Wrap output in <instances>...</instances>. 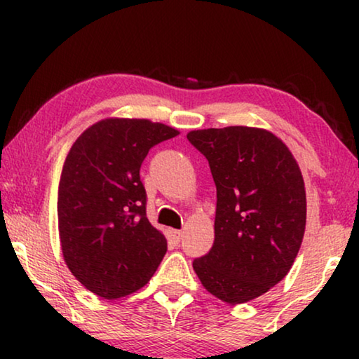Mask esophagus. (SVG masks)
<instances>
[{"instance_id":"34e87169","label":"esophagus","mask_w":359,"mask_h":359,"mask_svg":"<svg viewBox=\"0 0 359 359\" xmlns=\"http://www.w3.org/2000/svg\"><path fill=\"white\" fill-rule=\"evenodd\" d=\"M168 233H170V238L173 240V242H180L181 237H183V232H181V230L170 229V230H168Z\"/></svg>"}]
</instances>
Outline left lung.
Listing matches in <instances>:
<instances>
[{
	"label": "left lung",
	"instance_id": "left-lung-1",
	"mask_svg": "<svg viewBox=\"0 0 359 359\" xmlns=\"http://www.w3.org/2000/svg\"><path fill=\"white\" fill-rule=\"evenodd\" d=\"M188 140L208 158L217 188L214 245L194 271L220 301H253L286 276L301 248V168L281 139L258 127L191 130Z\"/></svg>",
	"mask_w": 359,
	"mask_h": 359
}]
</instances>
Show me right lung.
Listing matches in <instances>:
<instances>
[{
    "mask_svg": "<svg viewBox=\"0 0 359 359\" xmlns=\"http://www.w3.org/2000/svg\"><path fill=\"white\" fill-rule=\"evenodd\" d=\"M180 132L149 119H102L68 151L58 184V235L73 276L102 299L144 287L166 253L149 222L140 166L151 147Z\"/></svg>",
    "mask_w": 359,
    "mask_h": 359,
    "instance_id": "right-lung-1",
    "label": "right lung"
}]
</instances>
